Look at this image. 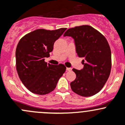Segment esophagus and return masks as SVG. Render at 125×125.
<instances>
[{
	"instance_id": "34e87169",
	"label": "esophagus",
	"mask_w": 125,
	"mask_h": 125,
	"mask_svg": "<svg viewBox=\"0 0 125 125\" xmlns=\"http://www.w3.org/2000/svg\"><path fill=\"white\" fill-rule=\"evenodd\" d=\"M72 68H69V67H67V69H66V70L67 71H72Z\"/></svg>"
}]
</instances>
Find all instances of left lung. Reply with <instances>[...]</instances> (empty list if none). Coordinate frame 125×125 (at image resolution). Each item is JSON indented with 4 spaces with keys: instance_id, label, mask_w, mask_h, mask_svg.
Instances as JSON below:
<instances>
[{
    "instance_id": "left-lung-1",
    "label": "left lung",
    "mask_w": 125,
    "mask_h": 125,
    "mask_svg": "<svg viewBox=\"0 0 125 125\" xmlns=\"http://www.w3.org/2000/svg\"><path fill=\"white\" fill-rule=\"evenodd\" d=\"M64 36L74 38L78 55L85 58L82 70L73 69L76 78L70 83L72 91L83 97L96 94L105 85L111 69V52L106 38L89 25L70 28Z\"/></svg>"
}]
</instances>
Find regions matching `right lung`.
Returning <instances> with one entry per match:
<instances>
[{"instance_id":"1","label":"right lung","mask_w":125,"mask_h":125,"mask_svg":"<svg viewBox=\"0 0 125 125\" xmlns=\"http://www.w3.org/2000/svg\"><path fill=\"white\" fill-rule=\"evenodd\" d=\"M67 28L37 29L20 39L15 51L16 69L20 80L31 92L44 95L52 92L66 70L64 64H47L44 58Z\"/></svg>"}]
</instances>
